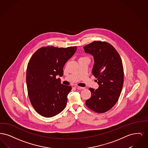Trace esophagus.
<instances>
[{
	"instance_id": "1",
	"label": "esophagus",
	"mask_w": 148,
	"mask_h": 148,
	"mask_svg": "<svg viewBox=\"0 0 148 148\" xmlns=\"http://www.w3.org/2000/svg\"><path fill=\"white\" fill-rule=\"evenodd\" d=\"M75 87L77 89H84L85 88L84 87L79 86H77V85H75Z\"/></svg>"
}]
</instances>
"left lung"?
I'll return each mask as SVG.
<instances>
[{
    "label": "left lung",
    "mask_w": 148,
    "mask_h": 148,
    "mask_svg": "<svg viewBox=\"0 0 148 148\" xmlns=\"http://www.w3.org/2000/svg\"><path fill=\"white\" fill-rule=\"evenodd\" d=\"M85 53L94 58L92 73L97 78L99 88H89L92 92L85 104L95 112L105 113L118 101L124 82L121 59L113 46L104 42H94L84 47Z\"/></svg>",
    "instance_id": "obj_1"
}]
</instances>
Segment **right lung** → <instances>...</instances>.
Instances as JSON below:
<instances>
[{"label":"right lung","instance_id":"1","mask_svg":"<svg viewBox=\"0 0 148 148\" xmlns=\"http://www.w3.org/2000/svg\"><path fill=\"white\" fill-rule=\"evenodd\" d=\"M76 50L77 47H42L29 62L26 75L29 98L36 112L44 117H53L66 106L71 87L61 84L56 77L63 76L65 64Z\"/></svg>","mask_w":148,"mask_h":148}]
</instances>
